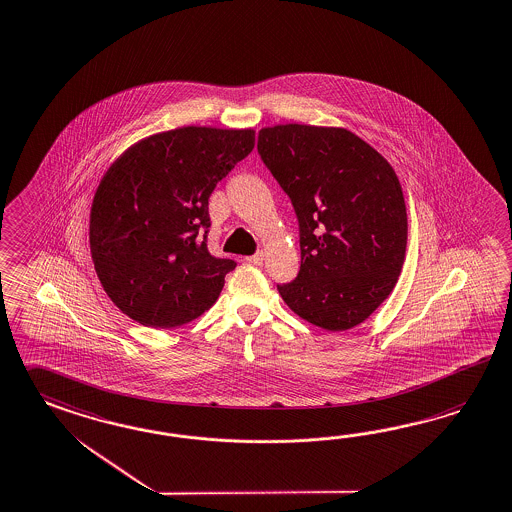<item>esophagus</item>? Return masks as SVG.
Segmentation results:
<instances>
[{
	"label": "esophagus",
	"instance_id": "obj_1",
	"mask_svg": "<svg viewBox=\"0 0 512 512\" xmlns=\"http://www.w3.org/2000/svg\"><path fill=\"white\" fill-rule=\"evenodd\" d=\"M250 265H262L263 263V252H256V254H252V256H247L245 258Z\"/></svg>",
	"mask_w": 512,
	"mask_h": 512
}]
</instances>
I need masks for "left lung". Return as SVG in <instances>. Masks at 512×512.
I'll return each instance as SVG.
<instances>
[{
  "mask_svg": "<svg viewBox=\"0 0 512 512\" xmlns=\"http://www.w3.org/2000/svg\"><path fill=\"white\" fill-rule=\"evenodd\" d=\"M258 154L299 223L301 269L278 293L317 327L360 325L392 293L405 262L407 208L394 169L341 128H263Z\"/></svg>",
  "mask_w": 512,
  "mask_h": 512,
  "instance_id": "8db88e82",
  "label": "left lung"
}]
</instances>
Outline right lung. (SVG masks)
<instances>
[{
	"label": "right lung",
	"instance_id": "obj_1",
	"mask_svg": "<svg viewBox=\"0 0 512 512\" xmlns=\"http://www.w3.org/2000/svg\"><path fill=\"white\" fill-rule=\"evenodd\" d=\"M254 148L252 130L187 126L117 159L92 200L91 254L109 299L145 327L210 310L237 263L208 250V198Z\"/></svg>",
	"mask_w": 512,
	"mask_h": 512
}]
</instances>
